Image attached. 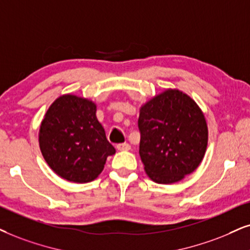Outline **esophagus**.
<instances>
[{
    "label": "esophagus",
    "mask_w": 250,
    "mask_h": 250,
    "mask_svg": "<svg viewBox=\"0 0 250 250\" xmlns=\"http://www.w3.org/2000/svg\"><path fill=\"white\" fill-rule=\"evenodd\" d=\"M116 148H118L119 151H128L130 150V145L128 143H120L116 145Z\"/></svg>",
    "instance_id": "34e87169"
}]
</instances>
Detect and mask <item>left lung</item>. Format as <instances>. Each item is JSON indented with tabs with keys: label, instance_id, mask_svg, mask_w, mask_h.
<instances>
[{
	"label": "left lung",
	"instance_id": "obj_1",
	"mask_svg": "<svg viewBox=\"0 0 250 250\" xmlns=\"http://www.w3.org/2000/svg\"><path fill=\"white\" fill-rule=\"evenodd\" d=\"M140 156L152 181H181L200 166L208 146V125L188 94L167 88L140 109Z\"/></svg>",
	"mask_w": 250,
	"mask_h": 250
}]
</instances>
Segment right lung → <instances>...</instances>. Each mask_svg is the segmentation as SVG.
Masks as SVG:
<instances>
[{
    "mask_svg": "<svg viewBox=\"0 0 250 250\" xmlns=\"http://www.w3.org/2000/svg\"><path fill=\"white\" fill-rule=\"evenodd\" d=\"M96 112L92 100L75 94H63L47 109L39 146L43 159L62 179L93 181L103 172L107 157L115 153Z\"/></svg>",
    "mask_w": 250,
    "mask_h": 250,
    "instance_id": "1",
    "label": "right lung"
}]
</instances>
